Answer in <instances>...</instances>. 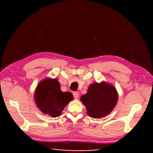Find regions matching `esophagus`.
Instances as JSON below:
<instances>
[{
    "label": "esophagus",
    "instance_id": "esophagus-1",
    "mask_svg": "<svg viewBox=\"0 0 153 153\" xmlns=\"http://www.w3.org/2000/svg\"><path fill=\"white\" fill-rule=\"evenodd\" d=\"M73 95H74V97L75 98H79V94H78V92H74L73 93Z\"/></svg>",
    "mask_w": 153,
    "mask_h": 153
}]
</instances>
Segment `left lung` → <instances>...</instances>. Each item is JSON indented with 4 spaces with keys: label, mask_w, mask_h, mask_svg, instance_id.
<instances>
[{
    "label": "left lung",
    "mask_w": 153,
    "mask_h": 153,
    "mask_svg": "<svg viewBox=\"0 0 153 153\" xmlns=\"http://www.w3.org/2000/svg\"><path fill=\"white\" fill-rule=\"evenodd\" d=\"M80 100L85 106L87 114L92 118H101L111 113L118 101V93L113 85L102 81L89 85L86 94Z\"/></svg>",
    "instance_id": "obj_1"
}]
</instances>
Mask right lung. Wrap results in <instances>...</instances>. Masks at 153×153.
<instances>
[{
  "instance_id": "obj_1",
  "label": "right lung",
  "mask_w": 153,
  "mask_h": 153,
  "mask_svg": "<svg viewBox=\"0 0 153 153\" xmlns=\"http://www.w3.org/2000/svg\"><path fill=\"white\" fill-rule=\"evenodd\" d=\"M33 95L37 107L51 117L60 116L64 108L74 99L71 93L61 91L57 79L51 77H46L38 83Z\"/></svg>"
}]
</instances>
